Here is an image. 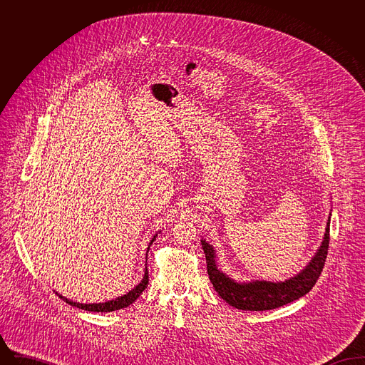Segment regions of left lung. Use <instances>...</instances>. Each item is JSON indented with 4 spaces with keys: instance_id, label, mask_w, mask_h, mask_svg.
<instances>
[{
    "instance_id": "8db88e82",
    "label": "left lung",
    "mask_w": 365,
    "mask_h": 365,
    "mask_svg": "<svg viewBox=\"0 0 365 365\" xmlns=\"http://www.w3.org/2000/svg\"><path fill=\"white\" fill-rule=\"evenodd\" d=\"M330 219L331 213L323 241L311 261L294 277L279 282L264 279L238 282L230 278L217 265V255L213 245L202 238L201 243L207 259L209 279L215 290L227 304L242 311H269L304 297L311 292L323 271L330 242Z\"/></svg>"
}]
</instances>
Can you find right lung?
<instances>
[{"label":"right lung","instance_id":"obj_1","mask_svg":"<svg viewBox=\"0 0 365 365\" xmlns=\"http://www.w3.org/2000/svg\"><path fill=\"white\" fill-rule=\"evenodd\" d=\"M158 232H161V231H158ZM155 234V237L150 240V242L148 245V252H149V249H150V245L153 243V241L156 240L157 234ZM146 257H148V253H146ZM146 265V264H145ZM148 283H149V275H148V267H145V274H143V278L142 280L139 282L138 284L134 287V289H131L128 293H125V294L120 295V297H118V298H113V299H109V301H105V302H98V304H96V302H93V304H82V302H75V301H72V299H68V298H66V297H63L61 294L60 295V298H63L67 304H70L72 307H76V308H79V309H85V311H88V312H112V311H119V309H123V308H127L128 305H131L137 298H138L139 295L142 294V292L148 287Z\"/></svg>","mask_w":365,"mask_h":365}]
</instances>
